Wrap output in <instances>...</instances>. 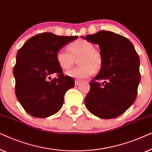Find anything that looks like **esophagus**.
I'll list each match as a JSON object with an SVG mask.
<instances>
[{
    "instance_id": "34e87169",
    "label": "esophagus",
    "mask_w": 152,
    "mask_h": 152,
    "mask_svg": "<svg viewBox=\"0 0 152 152\" xmlns=\"http://www.w3.org/2000/svg\"><path fill=\"white\" fill-rule=\"evenodd\" d=\"M82 80H75V84L76 85V86H78L79 84H80L81 83H82Z\"/></svg>"
}]
</instances>
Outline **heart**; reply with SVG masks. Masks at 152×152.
Here are the masks:
<instances>
[{
  "label": "heart",
  "instance_id": "1",
  "mask_svg": "<svg viewBox=\"0 0 152 152\" xmlns=\"http://www.w3.org/2000/svg\"><path fill=\"white\" fill-rule=\"evenodd\" d=\"M70 51L59 50L56 54V60L62 69L68 70L78 59L80 66L67 72V75L77 79L87 78L94 72L102 68L104 57L100 51L95 49L94 45L86 40L78 39L68 45Z\"/></svg>",
  "mask_w": 152,
  "mask_h": 152
}]
</instances>
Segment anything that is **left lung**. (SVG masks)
<instances>
[{
    "label": "left lung",
    "instance_id": "8db88e82",
    "mask_svg": "<svg viewBox=\"0 0 152 152\" xmlns=\"http://www.w3.org/2000/svg\"><path fill=\"white\" fill-rule=\"evenodd\" d=\"M84 39L98 44L104 57L102 68L90 82L85 105L99 118L118 117L136 99L140 81L138 53L128 39L109 31H99ZM100 80L104 82L99 83Z\"/></svg>",
    "mask_w": 152,
    "mask_h": 152
}]
</instances>
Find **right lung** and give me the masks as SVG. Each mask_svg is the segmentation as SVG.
Returning a JSON list of instances; mask_svg holds the SVG:
<instances>
[{"mask_svg": "<svg viewBox=\"0 0 152 152\" xmlns=\"http://www.w3.org/2000/svg\"><path fill=\"white\" fill-rule=\"evenodd\" d=\"M77 38L43 32L31 37L18 50L13 69L15 93L30 115L47 118L61 109L64 95L74 87L75 80L64 75L56 60V54ZM53 73L57 74V77L49 81Z\"/></svg>", "mask_w": 152, "mask_h": 152, "instance_id": "1", "label": "right lung"}]
</instances>
